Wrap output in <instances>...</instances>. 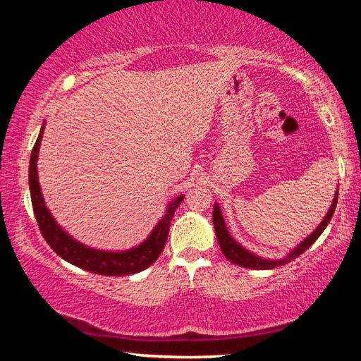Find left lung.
<instances>
[{
  "mask_svg": "<svg viewBox=\"0 0 361 361\" xmlns=\"http://www.w3.org/2000/svg\"><path fill=\"white\" fill-rule=\"evenodd\" d=\"M336 204H338V192H336L334 199H333V204H331V207H329L326 216L323 218V221L319 224V228H317L309 237H305V239L301 243H299V245L295 250H293V252H290L282 259H264V258H261V256H256L255 253L248 252L247 248H243L240 243H237L234 239H232L229 231L226 229L223 213H221V210H219L218 204L213 205V226H215V232H216V239H218V243H219V248H221V252L224 253L226 258H228L231 262H234V264H237V266L247 267V269H274V267L283 266V264H286V262H290L295 258H298L299 255H302L305 250H307L317 239H319L322 232L325 231V228L328 226L329 219H331V216H333Z\"/></svg>",
  "mask_w": 361,
  "mask_h": 361,
  "instance_id": "1",
  "label": "left lung"
}]
</instances>
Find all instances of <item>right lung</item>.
<instances>
[{
	"label": "right lung",
	"mask_w": 361,
	"mask_h": 361,
	"mask_svg": "<svg viewBox=\"0 0 361 361\" xmlns=\"http://www.w3.org/2000/svg\"><path fill=\"white\" fill-rule=\"evenodd\" d=\"M42 132H44V126L41 127L38 140H36L33 146L32 157H30L28 183L36 221H38L41 234L49 243V247L60 258L84 269V271L99 274V276H130V274H137L140 271H145L146 267H149L159 258V255L162 253L164 247H166L170 221H172L173 213L180 207L185 195H180V197H176L169 204L166 215L162 216L161 221L152 229L148 239L143 243H140L138 247L126 250V252H103V250L85 247L60 228L56 223V219L51 215V212L47 210L44 199H42L38 183V170H36Z\"/></svg>",
	"instance_id": "1"
}]
</instances>
